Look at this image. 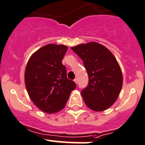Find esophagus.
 I'll use <instances>...</instances> for the list:
<instances>
[{"label":"esophagus","mask_w":145,"mask_h":145,"mask_svg":"<svg viewBox=\"0 0 145 145\" xmlns=\"http://www.w3.org/2000/svg\"><path fill=\"white\" fill-rule=\"evenodd\" d=\"M74 82H75L76 83V84H77V79H74Z\"/></svg>","instance_id":"1"}]
</instances>
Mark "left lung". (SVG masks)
<instances>
[{
	"instance_id": "obj_1",
	"label": "left lung",
	"mask_w": 145,
	"mask_h": 145,
	"mask_svg": "<svg viewBox=\"0 0 145 145\" xmlns=\"http://www.w3.org/2000/svg\"><path fill=\"white\" fill-rule=\"evenodd\" d=\"M82 60L89 76L87 87L81 91L84 103L95 111L106 110L115 103L123 86L121 68L112 53L97 42L72 47Z\"/></svg>"
}]
</instances>
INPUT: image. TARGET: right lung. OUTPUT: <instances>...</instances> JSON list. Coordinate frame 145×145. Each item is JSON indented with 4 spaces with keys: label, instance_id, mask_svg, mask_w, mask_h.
Segmentation results:
<instances>
[{
    "label": "right lung",
    "instance_id": "add662e5",
    "mask_svg": "<svg viewBox=\"0 0 145 145\" xmlns=\"http://www.w3.org/2000/svg\"><path fill=\"white\" fill-rule=\"evenodd\" d=\"M67 50L66 46L47 44L31 55L26 66L24 82L30 99L47 114L62 110L76 87L62 64Z\"/></svg>",
    "mask_w": 145,
    "mask_h": 145
}]
</instances>
